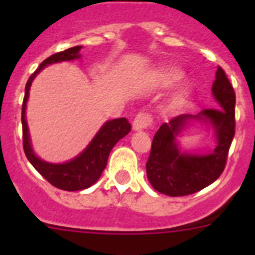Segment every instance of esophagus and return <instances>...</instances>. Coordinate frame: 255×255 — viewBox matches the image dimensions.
Listing matches in <instances>:
<instances>
[{
    "label": "esophagus",
    "instance_id": "obj_1",
    "mask_svg": "<svg viewBox=\"0 0 255 255\" xmlns=\"http://www.w3.org/2000/svg\"><path fill=\"white\" fill-rule=\"evenodd\" d=\"M152 125V117L149 114L145 112H140L136 115V117L132 121V130L134 131H141V130L148 129Z\"/></svg>",
    "mask_w": 255,
    "mask_h": 255
}]
</instances>
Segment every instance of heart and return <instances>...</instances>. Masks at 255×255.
<instances>
[{
  "label": "heart",
  "mask_w": 255,
  "mask_h": 255,
  "mask_svg": "<svg viewBox=\"0 0 255 255\" xmlns=\"http://www.w3.org/2000/svg\"><path fill=\"white\" fill-rule=\"evenodd\" d=\"M181 76H182L181 70L177 69V67L170 66V67H166L164 70H162L161 74H159V76H158V79H159V83H161L162 85H167V84H171V83H173V82H176V80H179ZM185 94H186L185 91L179 92L180 97L185 96Z\"/></svg>",
  "instance_id": "1"
}]
</instances>
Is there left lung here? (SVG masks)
<instances>
[{
	"label": "left lung",
	"instance_id": "1",
	"mask_svg": "<svg viewBox=\"0 0 255 255\" xmlns=\"http://www.w3.org/2000/svg\"><path fill=\"white\" fill-rule=\"evenodd\" d=\"M212 94L218 110H203L198 115H180L163 124L155 132L145 168L150 185L168 197H182L202 190L220 177L235 135V92L221 67L216 71ZM193 121L208 125L216 145L206 153L185 152L177 139Z\"/></svg>",
	"mask_w": 255,
	"mask_h": 255
}]
</instances>
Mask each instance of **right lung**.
<instances>
[{"label":"right lung","mask_w":255,"mask_h":255,"mask_svg":"<svg viewBox=\"0 0 255 255\" xmlns=\"http://www.w3.org/2000/svg\"><path fill=\"white\" fill-rule=\"evenodd\" d=\"M82 48L83 46H75L73 48L57 52L55 55L46 58L26 82L25 96L22 101V143H24V152H25L26 158L47 181L51 182L56 188L66 191L83 190L93 185L94 182L100 179L103 170L107 166L108 155L112 148L115 147V144L126 136L131 130V125L125 117L106 121L102 128L94 135L91 143L85 147V149H83V152L79 153L73 159L64 163H51V162L39 158L35 154L31 145L28 121H26V102H28L31 83L35 76L48 65L57 64L62 61L78 60L82 57L80 55Z\"/></svg>","instance_id":"obj_1"}]
</instances>
